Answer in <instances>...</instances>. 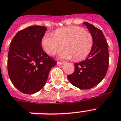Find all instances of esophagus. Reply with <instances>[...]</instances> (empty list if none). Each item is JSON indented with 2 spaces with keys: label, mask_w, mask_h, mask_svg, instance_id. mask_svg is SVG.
Listing matches in <instances>:
<instances>
[{
  "label": "esophagus",
  "mask_w": 121,
  "mask_h": 121,
  "mask_svg": "<svg viewBox=\"0 0 121 121\" xmlns=\"http://www.w3.org/2000/svg\"><path fill=\"white\" fill-rule=\"evenodd\" d=\"M65 64V62H57V64L59 65H62Z\"/></svg>",
  "instance_id": "obj_1"
}]
</instances>
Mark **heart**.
Listing matches in <instances>:
<instances>
[{
  "mask_svg": "<svg viewBox=\"0 0 121 121\" xmlns=\"http://www.w3.org/2000/svg\"><path fill=\"white\" fill-rule=\"evenodd\" d=\"M41 44L49 55H53L63 49L60 54L65 59L73 57L75 60L84 59L90 53L93 46L92 34L81 27L70 26L57 29L54 35L45 34Z\"/></svg>",
  "mask_w": 121,
  "mask_h": 121,
  "instance_id": "b5f03b06",
  "label": "heart"
}]
</instances>
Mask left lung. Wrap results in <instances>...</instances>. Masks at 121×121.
Returning a JSON list of instances; mask_svg holds the SVG:
<instances>
[{
    "label": "left lung",
    "instance_id": "obj_1",
    "mask_svg": "<svg viewBox=\"0 0 121 121\" xmlns=\"http://www.w3.org/2000/svg\"><path fill=\"white\" fill-rule=\"evenodd\" d=\"M93 37V46L86 60L75 64V72L67 76L69 81L81 89L92 88L101 82L109 65L108 45L100 29L84 22Z\"/></svg>",
    "mask_w": 121,
    "mask_h": 121
}]
</instances>
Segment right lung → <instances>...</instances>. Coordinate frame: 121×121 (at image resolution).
I'll use <instances>...</instances> for the list:
<instances>
[{"label": "right lung", "mask_w": 121, "mask_h": 121, "mask_svg": "<svg viewBox=\"0 0 121 121\" xmlns=\"http://www.w3.org/2000/svg\"><path fill=\"white\" fill-rule=\"evenodd\" d=\"M45 27L32 26L19 31L11 42L7 68L14 86L26 94H32L45 86L51 68L57 62L43 51L41 41Z\"/></svg>", "instance_id": "1"}]
</instances>
